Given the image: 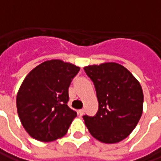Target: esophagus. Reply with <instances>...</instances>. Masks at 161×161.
Here are the masks:
<instances>
[{"instance_id":"esophagus-1","label":"esophagus","mask_w":161,"mask_h":161,"mask_svg":"<svg viewBox=\"0 0 161 161\" xmlns=\"http://www.w3.org/2000/svg\"><path fill=\"white\" fill-rule=\"evenodd\" d=\"M85 114V110L84 109H81V110H78V114L80 116H82Z\"/></svg>"}]
</instances>
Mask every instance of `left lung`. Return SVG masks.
Returning a JSON list of instances; mask_svg holds the SVG:
<instances>
[{
  "instance_id": "obj_1",
  "label": "left lung",
  "mask_w": 161,
  "mask_h": 161,
  "mask_svg": "<svg viewBox=\"0 0 161 161\" xmlns=\"http://www.w3.org/2000/svg\"><path fill=\"white\" fill-rule=\"evenodd\" d=\"M93 81L99 103L94 116L84 115L91 135L104 143H116L136 127L142 114L143 92L128 69L117 63L84 67Z\"/></svg>"
}]
</instances>
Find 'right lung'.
<instances>
[{
    "label": "right lung",
    "instance_id": "1",
    "mask_svg": "<svg viewBox=\"0 0 161 161\" xmlns=\"http://www.w3.org/2000/svg\"><path fill=\"white\" fill-rule=\"evenodd\" d=\"M80 67L59 59L45 61L25 77L17 94L22 126L34 139L48 142L67 132L77 114L68 107V87Z\"/></svg>",
    "mask_w": 161,
    "mask_h": 161
}]
</instances>
